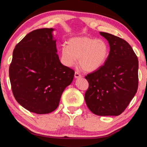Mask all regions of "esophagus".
<instances>
[{
  "label": "esophagus",
  "instance_id": "obj_1",
  "mask_svg": "<svg viewBox=\"0 0 147 147\" xmlns=\"http://www.w3.org/2000/svg\"><path fill=\"white\" fill-rule=\"evenodd\" d=\"M74 76H75V78H76V79L81 78V77H82V76L81 75V74H79V72H78V71H76V72H75V74H74Z\"/></svg>",
  "mask_w": 147,
  "mask_h": 147
}]
</instances>
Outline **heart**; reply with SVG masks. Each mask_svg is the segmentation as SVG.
<instances>
[{
  "label": "heart",
  "mask_w": 147,
  "mask_h": 147,
  "mask_svg": "<svg viewBox=\"0 0 147 147\" xmlns=\"http://www.w3.org/2000/svg\"><path fill=\"white\" fill-rule=\"evenodd\" d=\"M109 53V46L105 40L89 37L71 38L67 46L61 47L62 61L66 66H74L79 59L81 68L87 72L96 71L102 68Z\"/></svg>",
  "instance_id": "heart-1"
}]
</instances>
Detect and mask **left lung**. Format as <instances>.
I'll return each mask as SVG.
<instances>
[{"label":"left lung","mask_w":147,"mask_h":147,"mask_svg":"<svg viewBox=\"0 0 147 147\" xmlns=\"http://www.w3.org/2000/svg\"><path fill=\"white\" fill-rule=\"evenodd\" d=\"M99 33L109 43V56L102 68L85 77L89 87L84 99L94 114L117 116L137 92L138 59L127 41L110 33Z\"/></svg>","instance_id":"left-lung-1"}]
</instances>
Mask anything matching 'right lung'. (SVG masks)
<instances>
[{"instance_id": "right-lung-1", "label": "right lung", "mask_w": 147, "mask_h": 147, "mask_svg": "<svg viewBox=\"0 0 147 147\" xmlns=\"http://www.w3.org/2000/svg\"><path fill=\"white\" fill-rule=\"evenodd\" d=\"M53 28L32 31L15 46L9 75L16 101L31 112L48 114L58 107L75 72L62 64Z\"/></svg>"}]
</instances>
